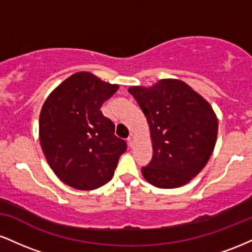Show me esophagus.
Listing matches in <instances>:
<instances>
[{"label": "esophagus", "mask_w": 252, "mask_h": 252, "mask_svg": "<svg viewBox=\"0 0 252 252\" xmlns=\"http://www.w3.org/2000/svg\"><path fill=\"white\" fill-rule=\"evenodd\" d=\"M134 141H135V136L131 134V135H130L129 137H128V143H129V146H130V147L134 146Z\"/></svg>", "instance_id": "34e87169"}]
</instances>
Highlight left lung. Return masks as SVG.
I'll use <instances>...</instances> for the list:
<instances>
[{"mask_svg": "<svg viewBox=\"0 0 252 252\" xmlns=\"http://www.w3.org/2000/svg\"><path fill=\"white\" fill-rule=\"evenodd\" d=\"M129 92L149 124L153 158L142 174L158 189H176L200 173L215 149L218 120L198 92L178 79H161Z\"/></svg>", "mask_w": 252, "mask_h": 252, "instance_id": "1", "label": "left lung"}]
</instances>
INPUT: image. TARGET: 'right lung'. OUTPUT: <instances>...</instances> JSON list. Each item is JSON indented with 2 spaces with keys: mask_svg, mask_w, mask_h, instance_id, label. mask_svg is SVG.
Wrapping results in <instances>:
<instances>
[{
  "mask_svg": "<svg viewBox=\"0 0 252 252\" xmlns=\"http://www.w3.org/2000/svg\"><path fill=\"white\" fill-rule=\"evenodd\" d=\"M118 90L90 72H78L54 89L39 118L40 144L63 182L77 189H96L114 176L126 143L100 106Z\"/></svg>",
  "mask_w": 252,
  "mask_h": 252,
  "instance_id": "add662e5",
  "label": "right lung"
}]
</instances>
